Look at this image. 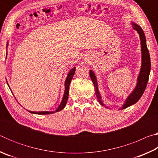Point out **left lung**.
<instances>
[{
  "mask_svg": "<svg viewBox=\"0 0 158 158\" xmlns=\"http://www.w3.org/2000/svg\"><path fill=\"white\" fill-rule=\"evenodd\" d=\"M132 28L137 31V33L139 35V37L141 40V67L140 69V73L139 74L137 78V83L136 85L135 89L133 90L132 93L127 98L125 102L123 105L121 109H123L128 107L131 105L135 104L139 100L143 93L145 91L147 83L148 81L150 72H151V58H150V54L148 52V49L147 48L146 40L145 34L139 26L137 25V23L132 22ZM90 77L91 78L92 81L94 84L95 95L97 97L98 101L102 106H105L103 104V102L102 101V97L99 93L97 79L94 73L92 70H90Z\"/></svg>",
  "mask_w": 158,
  "mask_h": 158,
  "instance_id": "1",
  "label": "left lung"
}]
</instances>
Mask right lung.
I'll use <instances>...</instances> for the list:
<instances>
[{
    "mask_svg": "<svg viewBox=\"0 0 158 158\" xmlns=\"http://www.w3.org/2000/svg\"><path fill=\"white\" fill-rule=\"evenodd\" d=\"M7 44L8 43H7ZM6 57H7V53H6ZM75 69H76V67H74L73 69H71L70 70H69V72L68 74V76H67V78H66L65 82V92H64L63 100H62V101H61L60 105H59V106H58L56 110L55 111H29L30 113H32V114L42 115V114H53V113H55V112L60 111L62 110V109H63L64 107H65L66 105L67 101H68V95H69V84H70V82L72 81V79H73V78L74 74V73H75Z\"/></svg>",
    "mask_w": 158,
    "mask_h": 158,
    "instance_id": "right-lung-1",
    "label": "right lung"
}]
</instances>
